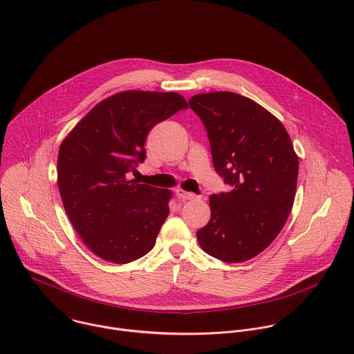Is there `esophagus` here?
Returning <instances> with one entry per match:
<instances>
[{
  "label": "esophagus",
  "instance_id": "esophagus-1",
  "mask_svg": "<svg viewBox=\"0 0 354 354\" xmlns=\"http://www.w3.org/2000/svg\"><path fill=\"white\" fill-rule=\"evenodd\" d=\"M176 197L180 198V200H193V198H196V194L189 193V192H185V190H182V189H178V190H176Z\"/></svg>",
  "mask_w": 354,
  "mask_h": 354
}]
</instances>
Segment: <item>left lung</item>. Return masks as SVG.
<instances>
[{
	"instance_id": "8db88e82",
	"label": "left lung",
	"mask_w": 354,
	"mask_h": 354,
	"mask_svg": "<svg viewBox=\"0 0 354 354\" xmlns=\"http://www.w3.org/2000/svg\"><path fill=\"white\" fill-rule=\"evenodd\" d=\"M203 121L215 171L232 186L209 197L211 219L197 230L211 257L240 263L266 250L294 205L298 156L284 125L257 102L234 92L190 97Z\"/></svg>"
}]
</instances>
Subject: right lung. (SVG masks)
Wrapping results in <instances>:
<instances>
[{
    "label": "right lung",
    "instance_id": "obj_1",
    "mask_svg": "<svg viewBox=\"0 0 354 354\" xmlns=\"http://www.w3.org/2000/svg\"><path fill=\"white\" fill-rule=\"evenodd\" d=\"M187 109L176 92L125 91L97 103L66 136L57 156L64 211L85 245L124 265L156 244L171 192L131 178L146 158L149 131Z\"/></svg>",
    "mask_w": 354,
    "mask_h": 354
}]
</instances>
